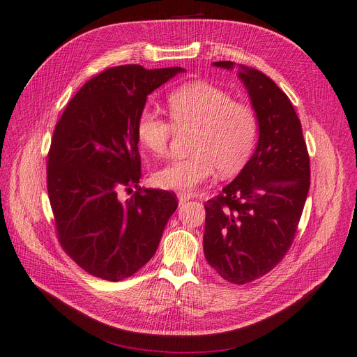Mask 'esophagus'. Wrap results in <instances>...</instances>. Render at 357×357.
Segmentation results:
<instances>
[{
	"mask_svg": "<svg viewBox=\"0 0 357 357\" xmlns=\"http://www.w3.org/2000/svg\"><path fill=\"white\" fill-rule=\"evenodd\" d=\"M177 198H178V202L183 204V202L189 201V199L192 198V195L188 193V192H178V193H177Z\"/></svg>",
	"mask_w": 357,
	"mask_h": 357,
	"instance_id": "34e87169",
	"label": "esophagus"
}]
</instances>
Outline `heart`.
<instances>
[{"label": "heart", "instance_id": "b5f03b06", "mask_svg": "<svg viewBox=\"0 0 357 357\" xmlns=\"http://www.w3.org/2000/svg\"><path fill=\"white\" fill-rule=\"evenodd\" d=\"M173 124L156 110L144 107L137 118V137L144 149L164 156L176 128H195L192 155L176 159L153 174L158 188L193 192L210 178L217 168L221 176H231L248 161L258 134L254 109L215 85L192 82L167 97Z\"/></svg>", "mask_w": 357, "mask_h": 357}]
</instances>
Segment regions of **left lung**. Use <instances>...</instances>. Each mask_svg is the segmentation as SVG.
Masks as SVG:
<instances>
[{"label":"left lung","instance_id":"obj_1","mask_svg":"<svg viewBox=\"0 0 357 357\" xmlns=\"http://www.w3.org/2000/svg\"><path fill=\"white\" fill-rule=\"evenodd\" d=\"M239 78L260 137L239 176L204 205V254L225 280L243 285L275 268L291 248L310 188V158L288 96L257 69L241 66Z\"/></svg>","mask_w":357,"mask_h":357}]
</instances>
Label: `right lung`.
Here are the masks:
<instances>
[{"label":"right lung","mask_w":357,"mask_h":357,"mask_svg":"<svg viewBox=\"0 0 357 357\" xmlns=\"http://www.w3.org/2000/svg\"><path fill=\"white\" fill-rule=\"evenodd\" d=\"M183 68H109L72 97L47 158V190L57 239L90 275L118 282L153 257L178 201L174 192L137 189V118L146 99Z\"/></svg>","instance_id":"1"}]
</instances>
